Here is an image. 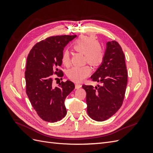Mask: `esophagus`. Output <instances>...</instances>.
I'll list each match as a JSON object with an SVG mask.
<instances>
[{
  "mask_svg": "<svg viewBox=\"0 0 153 153\" xmlns=\"http://www.w3.org/2000/svg\"><path fill=\"white\" fill-rule=\"evenodd\" d=\"M82 87V85L80 84H75V88L76 89H79Z\"/></svg>",
  "mask_w": 153,
  "mask_h": 153,
  "instance_id": "1",
  "label": "esophagus"
}]
</instances>
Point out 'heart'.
Segmentation results:
<instances>
[{
  "label": "heart",
  "instance_id": "1",
  "mask_svg": "<svg viewBox=\"0 0 153 153\" xmlns=\"http://www.w3.org/2000/svg\"><path fill=\"white\" fill-rule=\"evenodd\" d=\"M73 48L76 52L84 53V61L92 66H98L103 61V48L94 37L85 36L80 37L73 44ZM61 62L66 67L70 65V54L68 50H64L62 52ZM91 71L90 67L87 65L81 67L74 66L68 71L67 75L73 82H80L89 75Z\"/></svg>",
  "mask_w": 153,
  "mask_h": 153
}]
</instances>
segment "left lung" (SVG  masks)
Returning <instances> with one entry per match:
<instances>
[{
  "instance_id": "obj_1",
  "label": "left lung",
  "mask_w": 153,
  "mask_h": 153,
  "mask_svg": "<svg viewBox=\"0 0 153 153\" xmlns=\"http://www.w3.org/2000/svg\"><path fill=\"white\" fill-rule=\"evenodd\" d=\"M91 78L102 85H82L86 92L87 114L96 121H104L121 108L128 82L124 54L117 41L106 44L103 62Z\"/></svg>"
}]
</instances>
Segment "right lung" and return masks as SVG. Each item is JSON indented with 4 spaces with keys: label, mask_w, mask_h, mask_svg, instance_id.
Wrapping results in <instances>:
<instances>
[{
    "label": "right lung",
    "mask_w": 153,
    "mask_h": 153,
    "mask_svg": "<svg viewBox=\"0 0 153 153\" xmlns=\"http://www.w3.org/2000/svg\"><path fill=\"white\" fill-rule=\"evenodd\" d=\"M76 35L51 36L37 43L27 56L25 78L26 93L32 107L45 121L55 123L66 116V96L75 89L71 81L53 85V75L62 77L61 66L64 48Z\"/></svg>",
    "instance_id": "add662e5"
}]
</instances>
